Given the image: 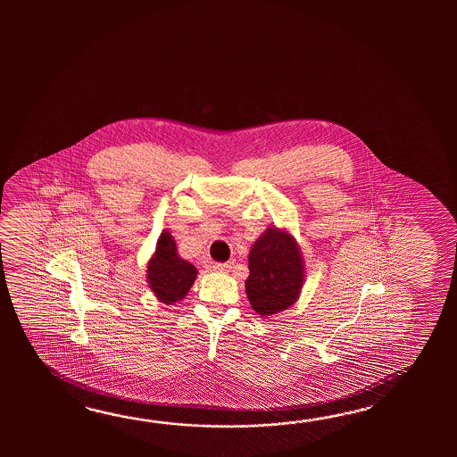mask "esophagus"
<instances>
[{"label": "esophagus", "mask_w": 457, "mask_h": 457, "mask_svg": "<svg viewBox=\"0 0 457 457\" xmlns=\"http://www.w3.org/2000/svg\"><path fill=\"white\" fill-rule=\"evenodd\" d=\"M230 268H232V264H228V262H214L212 264V270L217 272H228Z\"/></svg>", "instance_id": "34e87169"}]
</instances>
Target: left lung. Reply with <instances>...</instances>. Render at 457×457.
<instances>
[{
    "label": "left lung",
    "mask_w": 457,
    "mask_h": 457,
    "mask_svg": "<svg viewBox=\"0 0 457 457\" xmlns=\"http://www.w3.org/2000/svg\"><path fill=\"white\" fill-rule=\"evenodd\" d=\"M250 276L245 291L253 311L272 317L287 311L301 297L305 266L301 246L286 228L268 227L248 254Z\"/></svg>",
    "instance_id": "left-lung-1"
}]
</instances>
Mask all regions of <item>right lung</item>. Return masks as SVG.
Segmentation results:
<instances>
[{
  "label": "right lung",
  "mask_w": 457,
  "mask_h": 457,
  "mask_svg": "<svg viewBox=\"0 0 457 457\" xmlns=\"http://www.w3.org/2000/svg\"><path fill=\"white\" fill-rule=\"evenodd\" d=\"M197 278L193 262H186L176 248L175 238L170 230L158 237L155 253L146 262V282L156 299L165 305L183 301Z\"/></svg>",
  "instance_id": "add662e5"
}]
</instances>
